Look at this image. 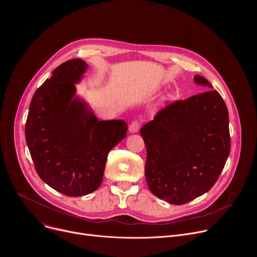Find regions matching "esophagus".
Masks as SVG:
<instances>
[{"label":"esophagus","mask_w":257,"mask_h":257,"mask_svg":"<svg viewBox=\"0 0 257 257\" xmlns=\"http://www.w3.org/2000/svg\"><path fill=\"white\" fill-rule=\"evenodd\" d=\"M139 127H140V122L138 120H134L133 122H131L129 126V131L131 133H136L139 130Z\"/></svg>","instance_id":"esophagus-1"}]
</instances>
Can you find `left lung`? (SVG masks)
Segmentation results:
<instances>
[{
    "mask_svg": "<svg viewBox=\"0 0 257 257\" xmlns=\"http://www.w3.org/2000/svg\"><path fill=\"white\" fill-rule=\"evenodd\" d=\"M197 84L211 88L202 76ZM140 135L148 157L150 190L172 204H184L207 192L217 181L230 154L227 105L216 90L176 100L143 125Z\"/></svg>",
    "mask_w": 257,
    "mask_h": 257,
    "instance_id": "8db88e82",
    "label": "left lung"
}]
</instances>
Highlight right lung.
<instances>
[{"label": "right lung", "instance_id": "obj_1", "mask_svg": "<svg viewBox=\"0 0 257 257\" xmlns=\"http://www.w3.org/2000/svg\"><path fill=\"white\" fill-rule=\"evenodd\" d=\"M87 65L80 59L61 64L34 92L25 138L36 173L66 196L96 190L108 152L126 137L123 120L98 121L85 103L73 98Z\"/></svg>", "mask_w": 257, "mask_h": 257}]
</instances>
